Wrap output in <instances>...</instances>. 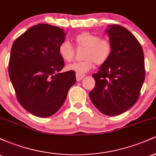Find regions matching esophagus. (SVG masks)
Instances as JSON below:
<instances>
[{"label": "esophagus", "mask_w": 156, "mask_h": 156, "mask_svg": "<svg viewBox=\"0 0 156 156\" xmlns=\"http://www.w3.org/2000/svg\"><path fill=\"white\" fill-rule=\"evenodd\" d=\"M85 76H83V75H78L76 74V80L77 81H80V80H82V78H83Z\"/></svg>", "instance_id": "obj_1"}]
</instances>
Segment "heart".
<instances>
[{
    "instance_id": "heart-1",
    "label": "heart",
    "mask_w": 156,
    "mask_h": 156,
    "mask_svg": "<svg viewBox=\"0 0 156 156\" xmlns=\"http://www.w3.org/2000/svg\"><path fill=\"white\" fill-rule=\"evenodd\" d=\"M77 47L84 48L80 62L68 64V70L74 71L78 75H83L97 65L105 64L112 54V44L108 39L101 38L99 35L90 32H83L74 38ZM58 54L65 62L73 60L75 55L74 48L68 41L61 42L58 48Z\"/></svg>"
}]
</instances>
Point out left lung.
<instances>
[{"label":"left lung","instance_id":"8db88e82","mask_svg":"<svg viewBox=\"0 0 156 156\" xmlns=\"http://www.w3.org/2000/svg\"><path fill=\"white\" fill-rule=\"evenodd\" d=\"M106 33L112 54L92 75L95 86L89 98L103 114L116 116L131 108L139 99L145 78L144 52L137 39L123 26H109Z\"/></svg>","mask_w":156,"mask_h":156}]
</instances>
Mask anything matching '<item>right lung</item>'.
<instances>
[{
  "label": "right lung",
  "mask_w": 156,
  "mask_h": 156,
  "mask_svg": "<svg viewBox=\"0 0 156 156\" xmlns=\"http://www.w3.org/2000/svg\"><path fill=\"white\" fill-rule=\"evenodd\" d=\"M58 27L32 26L20 35L11 49L9 75L20 105L39 117L55 114L76 82L74 71L60 73L64 62L58 48L65 39Z\"/></svg>",
  "instance_id": "right-lung-1"
}]
</instances>
